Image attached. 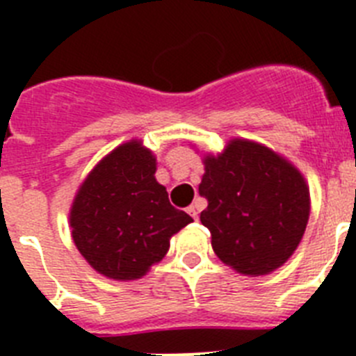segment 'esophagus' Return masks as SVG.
I'll list each match as a JSON object with an SVG mask.
<instances>
[{
  "mask_svg": "<svg viewBox=\"0 0 356 356\" xmlns=\"http://www.w3.org/2000/svg\"><path fill=\"white\" fill-rule=\"evenodd\" d=\"M187 212H188V216L193 217L194 221H197V213H200V205H197V203H194V205L188 207Z\"/></svg>",
  "mask_w": 356,
  "mask_h": 356,
  "instance_id": "obj_1",
  "label": "esophagus"
}]
</instances>
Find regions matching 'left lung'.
Masks as SVG:
<instances>
[{"label": "left lung", "instance_id": "8db88e82", "mask_svg": "<svg viewBox=\"0 0 356 356\" xmlns=\"http://www.w3.org/2000/svg\"><path fill=\"white\" fill-rule=\"evenodd\" d=\"M200 194L212 248L241 275L260 276L284 266L294 253L310 216L303 175L262 144L229 140L221 155L205 156Z\"/></svg>", "mask_w": 356, "mask_h": 356}]
</instances>
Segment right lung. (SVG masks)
Returning <instances> with one entry per match:
<instances>
[{
	"instance_id": "1",
	"label": "right lung",
	"mask_w": 356,
	"mask_h": 356,
	"mask_svg": "<svg viewBox=\"0 0 356 356\" xmlns=\"http://www.w3.org/2000/svg\"><path fill=\"white\" fill-rule=\"evenodd\" d=\"M156 159L140 140L115 147L89 172L72 201V241L99 275L137 280L160 262L169 238L193 217L169 203Z\"/></svg>"
}]
</instances>
